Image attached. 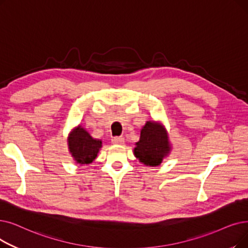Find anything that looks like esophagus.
I'll return each instance as SVG.
<instances>
[{"label": "esophagus", "instance_id": "esophagus-1", "mask_svg": "<svg viewBox=\"0 0 248 248\" xmlns=\"http://www.w3.org/2000/svg\"><path fill=\"white\" fill-rule=\"evenodd\" d=\"M111 142L115 145H124V137H114V138H112Z\"/></svg>", "mask_w": 248, "mask_h": 248}]
</instances>
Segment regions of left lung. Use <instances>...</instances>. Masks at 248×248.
Returning <instances> with one entry per match:
<instances>
[{"label": "left lung", "instance_id": "obj_1", "mask_svg": "<svg viewBox=\"0 0 248 248\" xmlns=\"http://www.w3.org/2000/svg\"><path fill=\"white\" fill-rule=\"evenodd\" d=\"M172 150L165 126L155 121H148L141 130L139 142L134 148L135 157L146 166H159Z\"/></svg>", "mask_w": 248, "mask_h": 248}]
</instances>
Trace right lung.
I'll list each match as a JSON object with an SVG mask.
<instances>
[{
    "label": "right lung",
    "mask_w": 248,
    "mask_h": 248,
    "mask_svg": "<svg viewBox=\"0 0 248 248\" xmlns=\"http://www.w3.org/2000/svg\"><path fill=\"white\" fill-rule=\"evenodd\" d=\"M67 143L69 153L75 163L81 166L93 163L102 148L101 140L94 139L81 124L73 128Z\"/></svg>",
    "instance_id": "add662e5"
}]
</instances>
